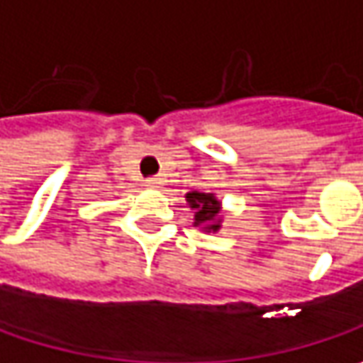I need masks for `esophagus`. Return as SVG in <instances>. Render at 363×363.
Returning <instances> with one entry per match:
<instances>
[{
  "instance_id": "1",
  "label": "esophagus",
  "mask_w": 363,
  "mask_h": 363,
  "mask_svg": "<svg viewBox=\"0 0 363 363\" xmlns=\"http://www.w3.org/2000/svg\"><path fill=\"white\" fill-rule=\"evenodd\" d=\"M157 184H162V179H157V177L145 179V186H157Z\"/></svg>"
}]
</instances>
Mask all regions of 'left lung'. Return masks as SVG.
<instances>
[{"mask_svg":"<svg viewBox=\"0 0 363 363\" xmlns=\"http://www.w3.org/2000/svg\"><path fill=\"white\" fill-rule=\"evenodd\" d=\"M186 203L193 210V226L203 228L206 233L220 230L222 222V208L220 201L216 199L214 193H201V191H191L186 193Z\"/></svg>","mask_w":363,"mask_h":363,"instance_id":"left-lung-1","label":"left lung"}]
</instances>
